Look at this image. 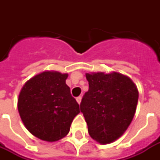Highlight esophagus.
Here are the masks:
<instances>
[{"instance_id":"34e87169","label":"esophagus","mask_w":160,"mask_h":160,"mask_svg":"<svg viewBox=\"0 0 160 160\" xmlns=\"http://www.w3.org/2000/svg\"><path fill=\"white\" fill-rule=\"evenodd\" d=\"M76 100H77V102L79 103V104H80V102H81V96H78V97L76 98Z\"/></svg>"}]
</instances>
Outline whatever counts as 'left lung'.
I'll return each mask as SVG.
<instances>
[{
	"mask_svg": "<svg viewBox=\"0 0 160 160\" xmlns=\"http://www.w3.org/2000/svg\"><path fill=\"white\" fill-rule=\"evenodd\" d=\"M89 90L80 103L88 131L100 144H108L124 134L136 110L139 92L127 76L119 74H86Z\"/></svg>",
	"mask_w": 160,
	"mask_h": 160,
	"instance_id": "obj_1",
	"label": "left lung"
}]
</instances>
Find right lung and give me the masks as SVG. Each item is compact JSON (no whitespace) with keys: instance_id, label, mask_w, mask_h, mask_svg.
Masks as SVG:
<instances>
[{"instance_id":"1","label":"right lung","mask_w":160,"mask_h":160,"mask_svg":"<svg viewBox=\"0 0 160 160\" xmlns=\"http://www.w3.org/2000/svg\"><path fill=\"white\" fill-rule=\"evenodd\" d=\"M67 74L45 71L24 85L18 110L25 126L35 136L53 142L70 131L80 106L65 84Z\"/></svg>"}]
</instances>
